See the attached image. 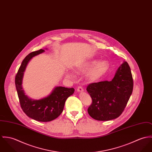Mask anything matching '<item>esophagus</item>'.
Wrapping results in <instances>:
<instances>
[{"label": "esophagus", "mask_w": 152, "mask_h": 152, "mask_svg": "<svg viewBox=\"0 0 152 152\" xmlns=\"http://www.w3.org/2000/svg\"><path fill=\"white\" fill-rule=\"evenodd\" d=\"M77 91L79 92V93H82V92H83L84 91V90L83 88L81 87V86H79L77 88Z\"/></svg>", "instance_id": "34e87169"}]
</instances>
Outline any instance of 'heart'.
Segmentation results:
<instances>
[{
    "label": "heart",
    "instance_id": "heart-1",
    "mask_svg": "<svg viewBox=\"0 0 152 152\" xmlns=\"http://www.w3.org/2000/svg\"><path fill=\"white\" fill-rule=\"evenodd\" d=\"M109 63L107 60L99 61L97 58H91L79 64L76 70L80 73H86L87 79L92 82L99 80L107 72L109 68ZM67 76L70 77H75V75L72 72L67 73Z\"/></svg>",
    "mask_w": 152,
    "mask_h": 152
}]
</instances>
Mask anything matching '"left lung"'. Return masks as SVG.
I'll list each match as a JSON object with an SVG mask.
<instances>
[{
	"label": "left lung",
	"instance_id": "1",
	"mask_svg": "<svg viewBox=\"0 0 152 152\" xmlns=\"http://www.w3.org/2000/svg\"><path fill=\"white\" fill-rule=\"evenodd\" d=\"M133 79L126 62L118 68L111 81L90 84L87 91L92 99L87 111L98 121H110L118 118L124 110L133 91Z\"/></svg>",
	"mask_w": 152,
	"mask_h": 152
}]
</instances>
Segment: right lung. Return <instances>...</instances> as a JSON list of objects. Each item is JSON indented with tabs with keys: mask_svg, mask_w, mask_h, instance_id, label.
<instances>
[{
	"mask_svg": "<svg viewBox=\"0 0 152 152\" xmlns=\"http://www.w3.org/2000/svg\"><path fill=\"white\" fill-rule=\"evenodd\" d=\"M43 50L29 53L23 61L15 77V84L21 107L30 118L40 122H49L58 118L62 113L65 101L75 91L73 88L55 87L45 97L34 100L26 95L23 89L24 72L30 60L44 52Z\"/></svg>",
	"mask_w": 152,
	"mask_h": 152,
	"instance_id": "obj_1",
	"label": "right lung"
}]
</instances>
